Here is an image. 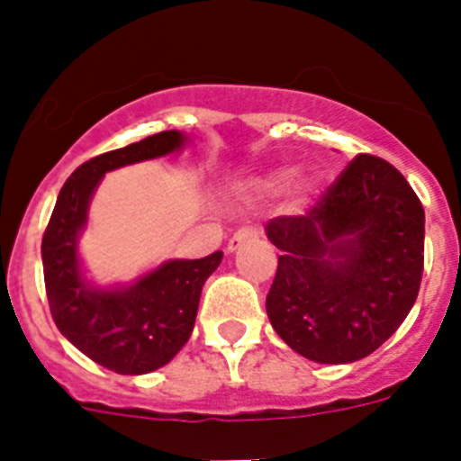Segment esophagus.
<instances>
[{"mask_svg":"<svg viewBox=\"0 0 461 461\" xmlns=\"http://www.w3.org/2000/svg\"><path fill=\"white\" fill-rule=\"evenodd\" d=\"M258 235H260V230H258V228H254V226L240 228L238 233H235L233 238L228 240L226 251H228V254H233V251H238L244 242H251V240H256V238H258Z\"/></svg>","mask_w":461,"mask_h":461,"instance_id":"34e87169","label":"esophagus"}]
</instances>
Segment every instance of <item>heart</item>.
Here are the masks:
<instances>
[{
  "instance_id": "heart-1",
  "label": "heart",
  "mask_w": 461,
  "mask_h": 461,
  "mask_svg": "<svg viewBox=\"0 0 461 461\" xmlns=\"http://www.w3.org/2000/svg\"><path fill=\"white\" fill-rule=\"evenodd\" d=\"M293 175H295V170H293L291 166H276V168L267 170L266 175H260V177L251 180V189L260 191V194H279V191L293 180ZM316 194H319V177H316V175L304 177V180H300V185L295 186L293 205H295L297 210H303V207H307L309 203L313 201V195Z\"/></svg>"
}]
</instances>
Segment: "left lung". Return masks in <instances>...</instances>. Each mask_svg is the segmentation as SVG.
<instances>
[{
    "label": "left lung",
    "mask_w": 461,
    "mask_h": 461,
    "mask_svg": "<svg viewBox=\"0 0 461 461\" xmlns=\"http://www.w3.org/2000/svg\"><path fill=\"white\" fill-rule=\"evenodd\" d=\"M279 254L267 319L303 357L346 365L409 316L422 279L425 210L394 166L357 154L304 217L266 223Z\"/></svg>",
    "instance_id": "1"
}]
</instances>
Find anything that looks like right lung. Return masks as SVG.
<instances>
[{"mask_svg": "<svg viewBox=\"0 0 461 461\" xmlns=\"http://www.w3.org/2000/svg\"><path fill=\"white\" fill-rule=\"evenodd\" d=\"M189 136L161 131L85 161L64 182L41 244L43 276L55 325L78 351L117 374L164 367L189 341L207 276L223 254L164 260L131 284L99 286L85 276L78 240L104 175L122 166L180 152Z\"/></svg>", "mask_w": 461, "mask_h": 461, "instance_id": "1", "label": "right lung"}]
</instances>
